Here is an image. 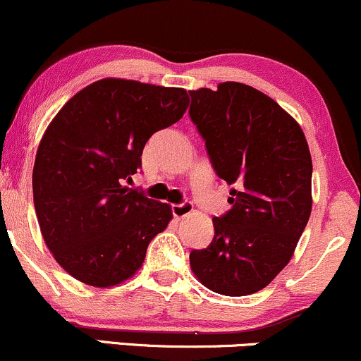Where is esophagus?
I'll return each mask as SVG.
<instances>
[{
  "label": "esophagus",
  "instance_id": "esophagus-1",
  "mask_svg": "<svg viewBox=\"0 0 361 361\" xmlns=\"http://www.w3.org/2000/svg\"><path fill=\"white\" fill-rule=\"evenodd\" d=\"M171 209H172V214L176 216V218H184V216L192 213V204H190L189 201H184V202H180V204H172Z\"/></svg>",
  "mask_w": 361,
  "mask_h": 361
}]
</instances>
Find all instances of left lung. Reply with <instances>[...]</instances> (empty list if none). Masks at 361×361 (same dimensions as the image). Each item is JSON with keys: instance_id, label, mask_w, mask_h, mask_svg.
<instances>
[{"instance_id": "obj_1", "label": "left lung", "mask_w": 361, "mask_h": 361, "mask_svg": "<svg viewBox=\"0 0 361 361\" xmlns=\"http://www.w3.org/2000/svg\"><path fill=\"white\" fill-rule=\"evenodd\" d=\"M189 94V116L211 165L233 185L231 209L213 218L214 238L190 252V269L218 294H253L289 264L311 216L306 137L272 97L247 84L223 82Z\"/></svg>"}]
</instances>
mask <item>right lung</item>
Masks as SVG:
<instances>
[{
  "label": "right lung",
  "instance_id": "obj_1",
  "mask_svg": "<svg viewBox=\"0 0 361 361\" xmlns=\"http://www.w3.org/2000/svg\"><path fill=\"white\" fill-rule=\"evenodd\" d=\"M188 106L180 87L101 79L49 125L33 165V202L47 247L74 279L111 287L142 267L172 211L123 182L142 167L148 138Z\"/></svg>",
  "mask_w": 361,
  "mask_h": 361
}]
</instances>
